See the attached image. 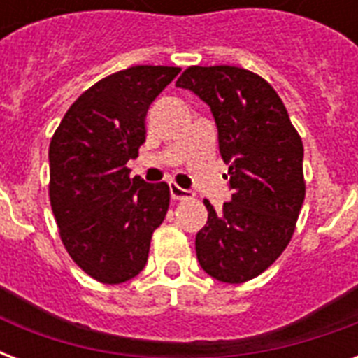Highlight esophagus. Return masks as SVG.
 Wrapping results in <instances>:
<instances>
[{
  "instance_id": "obj_1",
  "label": "esophagus",
  "mask_w": 358,
  "mask_h": 358,
  "mask_svg": "<svg viewBox=\"0 0 358 358\" xmlns=\"http://www.w3.org/2000/svg\"><path fill=\"white\" fill-rule=\"evenodd\" d=\"M171 196H173L174 201H185V199H191V196H193V193L187 189H184V187H180V185L171 184Z\"/></svg>"
}]
</instances>
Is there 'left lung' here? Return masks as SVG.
Here are the masks:
<instances>
[{"mask_svg":"<svg viewBox=\"0 0 358 358\" xmlns=\"http://www.w3.org/2000/svg\"><path fill=\"white\" fill-rule=\"evenodd\" d=\"M210 106L219 152L229 163L232 199L196 234L199 264L221 282L264 273L294 236L305 201L303 141L277 91L239 66H189L176 81Z\"/></svg>","mask_w":358,"mask_h":358,"instance_id":"1","label":"left lung"}]
</instances>
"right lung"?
<instances>
[{
	"instance_id": "right-lung-1",
	"label": "right lung",
	"mask_w": 358,
	"mask_h": 358,
	"mask_svg": "<svg viewBox=\"0 0 358 358\" xmlns=\"http://www.w3.org/2000/svg\"><path fill=\"white\" fill-rule=\"evenodd\" d=\"M178 66L137 64L103 78L76 100L50 143V202L70 258L98 282L139 275L167 215L165 182L129 178L146 139V111Z\"/></svg>"
}]
</instances>
